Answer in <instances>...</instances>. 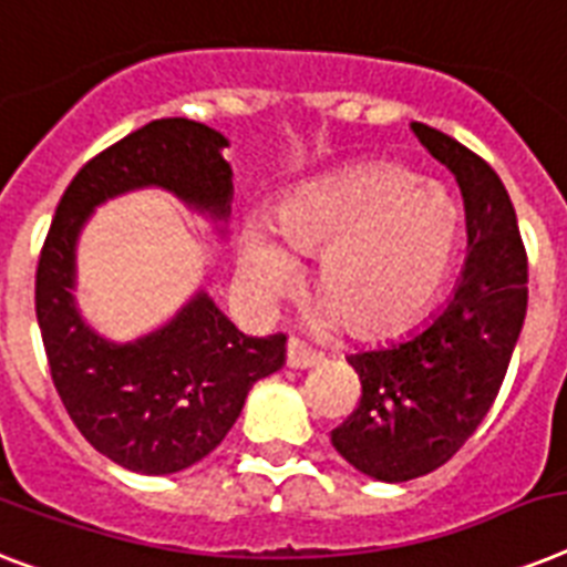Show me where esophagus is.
Masks as SVG:
<instances>
[{
    "mask_svg": "<svg viewBox=\"0 0 567 567\" xmlns=\"http://www.w3.org/2000/svg\"><path fill=\"white\" fill-rule=\"evenodd\" d=\"M285 361L291 370H311V367H320L323 363V355L317 349L302 347L299 340H288V352H285Z\"/></svg>",
    "mask_w": 567,
    "mask_h": 567,
    "instance_id": "1",
    "label": "esophagus"
}]
</instances>
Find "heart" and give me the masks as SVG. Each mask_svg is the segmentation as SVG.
Returning <instances> with one entry per match:
<instances>
[{"label":"heart","instance_id":"1","mask_svg":"<svg viewBox=\"0 0 567 567\" xmlns=\"http://www.w3.org/2000/svg\"><path fill=\"white\" fill-rule=\"evenodd\" d=\"M460 247V209L411 172L372 165L340 174L274 212L270 233L247 227L238 276L261 302L297 282V259L317 256V329L375 338L411 326L436 299Z\"/></svg>","mask_w":567,"mask_h":567}]
</instances>
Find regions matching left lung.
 <instances>
[{
    "label": "left lung",
    "instance_id": "left-lung-1",
    "mask_svg": "<svg viewBox=\"0 0 567 567\" xmlns=\"http://www.w3.org/2000/svg\"><path fill=\"white\" fill-rule=\"evenodd\" d=\"M454 174L468 256L445 308L390 347L349 355L361 402L331 445L361 475L404 483L449 463L498 395L527 315V252L513 200L489 163L445 133L411 124Z\"/></svg>",
    "mask_w": 567,
    "mask_h": 567
}]
</instances>
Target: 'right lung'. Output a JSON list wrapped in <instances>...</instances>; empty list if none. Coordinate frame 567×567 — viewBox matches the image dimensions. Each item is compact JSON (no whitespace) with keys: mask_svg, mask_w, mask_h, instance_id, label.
I'll use <instances>...</instances> for the list:
<instances>
[{"mask_svg":"<svg viewBox=\"0 0 567 567\" xmlns=\"http://www.w3.org/2000/svg\"><path fill=\"white\" fill-rule=\"evenodd\" d=\"M227 145L200 122L156 118L92 156L60 197L37 265V323L60 402L92 449L140 475H174L218 449L252 384L282 370L285 334L247 338L197 291L165 326L113 343L75 308V244L95 206L151 186L227 220Z\"/></svg>","mask_w":567,"mask_h":567,"instance_id":"add662e5","label":"right lung"}]
</instances>
